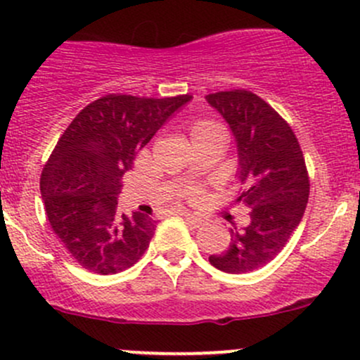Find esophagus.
<instances>
[{"instance_id": "obj_1", "label": "esophagus", "mask_w": 360, "mask_h": 360, "mask_svg": "<svg viewBox=\"0 0 360 360\" xmlns=\"http://www.w3.org/2000/svg\"><path fill=\"white\" fill-rule=\"evenodd\" d=\"M181 216H184L185 219H188V221L192 223V225H194V228H200V226H204L206 225V219H202L200 218V216H195V214H191V212H180Z\"/></svg>"}]
</instances>
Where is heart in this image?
Listing matches in <instances>:
<instances>
[{
	"label": "heart",
	"mask_w": 360,
	"mask_h": 360,
	"mask_svg": "<svg viewBox=\"0 0 360 360\" xmlns=\"http://www.w3.org/2000/svg\"><path fill=\"white\" fill-rule=\"evenodd\" d=\"M219 129H221V127H219L218 123L212 122V120H207V118L192 120L191 125H188V132H191L192 141L197 137H202V135H206L210 132H214V130H219Z\"/></svg>",
	"instance_id": "b5f03b06"
}]
</instances>
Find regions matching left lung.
Listing matches in <instances>:
<instances>
[{
	"mask_svg": "<svg viewBox=\"0 0 360 360\" xmlns=\"http://www.w3.org/2000/svg\"><path fill=\"white\" fill-rule=\"evenodd\" d=\"M226 120L238 150V202L249 216L231 230L221 254L210 256L225 273H250L271 262L299 226L309 200V173L292 127L254 92L245 89L206 96Z\"/></svg>",
	"mask_w": 360,
	"mask_h": 360,
	"instance_id": "obj_1",
	"label": "left lung"
}]
</instances>
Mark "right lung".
Returning <instances> with one entry per match:
<instances>
[{"instance_id":"right-lung-1","label":"right lung","mask_w":360,"mask_h":360,"mask_svg":"<svg viewBox=\"0 0 360 360\" xmlns=\"http://www.w3.org/2000/svg\"><path fill=\"white\" fill-rule=\"evenodd\" d=\"M191 99L103 96L58 139L42 169L41 194L53 231L82 268L115 274L146 252L156 223L142 212L118 211L122 176L135 154Z\"/></svg>"}]
</instances>
